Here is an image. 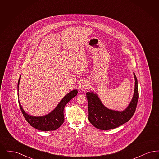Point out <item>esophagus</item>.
<instances>
[{
    "instance_id": "obj_1",
    "label": "esophagus",
    "mask_w": 159,
    "mask_h": 159,
    "mask_svg": "<svg viewBox=\"0 0 159 159\" xmlns=\"http://www.w3.org/2000/svg\"><path fill=\"white\" fill-rule=\"evenodd\" d=\"M88 88V84L86 81H82L79 86V88L81 91H83L84 89H87Z\"/></svg>"
}]
</instances>
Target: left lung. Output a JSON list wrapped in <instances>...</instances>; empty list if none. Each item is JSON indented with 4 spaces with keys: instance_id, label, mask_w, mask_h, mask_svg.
<instances>
[{
    "instance_id": "left-lung-1",
    "label": "left lung",
    "mask_w": 159,
    "mask_h": 159,
    "mask_svg": "<svg viewBox=\"0 0 159 159\" xmlns=\"http://www.w3.org/2000/svg\"><path fill=\"white\" fill-rule=\"evenodd\" d=\"M134 96L128 107L123 111H115L108 109L103 105L97 93L91 92L86 93L88 102V120L96 128L107 130L120 126L128 121L136 110L138 100V80L135 74Z\"/></svg>"
}]
</instances>
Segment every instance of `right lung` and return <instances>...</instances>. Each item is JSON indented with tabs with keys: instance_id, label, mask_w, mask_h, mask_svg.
I'll return each mask as SVG.
<instances>
[{
	"instance_id": "1",
	"label": "right lung",
	"mask_w": 159,
	"mask_h": 159,
	"mask_svg": "<svg viewBox=\"0 0 159 159\" xmlns=\"http://www.w3.org/2000/svg\"><path fill=\"white\" fill-rule=\"evenodd\" d=\"M21 76L18 80V92L19 88V83L20 81ZM78 91L77 89L70 92L65 97L62 99L60 102L56 107V108L51 111L50 113L48 114L43 116H32L29 114L25 112L23 110L20 101H18L20 108L23 113V116L31 126L38 130L41 131H50V130H55L59 128L61 125L64 121V110L66 105L68 102L73 98L77 95Z\"/></svg>"
}]
</instances>
